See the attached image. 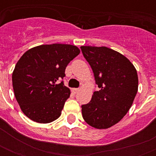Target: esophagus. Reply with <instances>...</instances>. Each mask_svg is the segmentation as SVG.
Wrapping results in <instances>:
<instances>
[{"label":"esophagus","instance_id":"34e87169","mask_svg":"<svg viewBox=\"0 0 156 156\" xmlns=\"http://www.w3.org/2000/svg\"><path fill=\"white\" fill-rule=\"evenodd\" d=\"M78 90H79L78 88H73V89H72V92H73V94H76L77 92H78Z\"/></svg>","mask_w":156,"mask_h":156}]
</instances>
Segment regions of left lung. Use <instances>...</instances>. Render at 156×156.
<instances>
[{
	"label": "left lung",
	"mask_w": 156,
	"mask_h": 156,
	"mask_svg": "<svg viewBox=\"0 0 156 156\" xmlns=\"http://www.w3.org/2000/svg\"><path fill=\"white\" fill-rule=\"evenodd\" d=\"M81 49L100 88L90 102L82 105L83 117L94 128L108 129L118 123L133 104L138 87L137 70L127 57L111 48L82 46Z\"/></svg>",
	"instance_id": "obj_1"
}]
</instances>
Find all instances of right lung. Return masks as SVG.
Listing matches in <instances>:
<instances>
[{
	"instance_id": "1",
	"label": "right lung",
	"mask_w": 156,
	"mask_h": 156,
	"mask_svg": "<svg viewBox=\"0 0 156 156\" xmlns=\"http://www.w3.org/2000/svg\"><path fill=\"white\" fill-rule=\"evenodd\" d=\"M80 53L74 45L53 44L27 50L12 74L16 100L23 113L37 123H50L61 116L70 90L63 82L67 65Z\"/></svg>"
}]
</instances>
